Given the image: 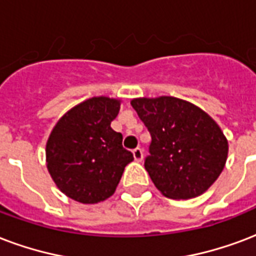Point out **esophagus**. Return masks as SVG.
I'll return each instance as SVG.
<instances>
[{
	"mask_svg": "<svg viewBox=\"0 0 256 256\" xmlns=\"http://www.w3.org/2000/svg\"><path fill=\"white\" fill-rule=\"evenodd\" d=\"M132 156H134V160L136 161H142V158H144V150L141 149V148H136V149L132 150Z\"/></svg>",
	"mask_w": 256,
	"mask_h": 256,
	"instance_id": "obj_1",
	"label": "esophagus"
}]
</instances>
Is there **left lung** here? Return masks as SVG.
Returning a JSON list of instances; mask_svg holds the SVG:
<instances>
[{
  "label": "left lung",
  "instance_id": "8db88e82",
  "mask_svg": "<svg viewBox=\"0 0 256 256\" xmlns=\"http://www.w3.org/2000/svg\"><path fill=\"white\" fill-rule=\"evenodd\" d=\"M152 136L145 169L164 196L188 200L214 184L227 161L228 142L202 108L173 96L132 102Z\"/></svg>",
  "mask_w": 256,
  "mask_h": 256
}]
</instances>
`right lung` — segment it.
I'll list each match as a JSON object with an SVG mask.
<instances>
[{
	"label": "right lung",
	"mask_w": 256,
	"mask_h": 256,
	"mask_svg": "<svg viewBox=\"0 0 256 256\" xmlns=\"http://www.w3.org/2000/svg\"><path fill=\"white\" fill-rule=\"evenodd\" d=\"M118 112V100L91 98L68 111L50 132L46 166L68 198L95 204L115 192L124 166L134 160L122 146V134L110 126Z\"/></svg>",
	"instance_id": "obj_1"
}]
</instances>
